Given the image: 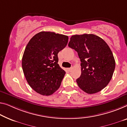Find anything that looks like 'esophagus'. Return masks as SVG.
<instances>
[{
	"label": "esophagus",
	"instance_id": "1",
	"mask_svg": "<svg viewBox=\"0 0 127 127\" xmlns=\"http://www.w3.org/2000/svg\"><path fill=\"white\" fill-rule=\"evenodd\" d=\"M72 69H73V68H72V67H70V68H68V69H67V70H68V71H71V70H72Z\"/></svg>",
	"mask_w": 127,
	"mask_h": 127
}]
</instances>
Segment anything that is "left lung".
Returning a JSON list of instances; mask_svg holds the SVG:
<instances>
[{
    "label": "left lung",
    "instance_id": "obj_1",
    "mask_svg": "<svg viewBox=\"0 0 127 127\" xmlns=\"http://www.w3.org/2000/svg\"><path fill=\"white\" fill-rule=\"evenodd\" d=\"M68 46L81 60V75L77 79L80 89L93 94L106 87L112 78L115 68L112 52L102 38L93 34L73 35Z\"/></svg>",
    "mask_w": 127,
    "mask_h": 127
}]
</instances>
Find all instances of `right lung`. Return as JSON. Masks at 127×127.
Masks as SVG:
<instances>
[{
  "label": "right lung",
  "mask_w": 127,
  "mask_h": 127,
  "mask_svg": "<svg viewBox=\"0 0 127 127\" xmlns=\"http://www.w3.org/2000/svg\"><path fill=\"white\" fill-rule=\"evenodd\" d=\"M67 36L51 32H39L31 39L22 58L27 82L42 95H50L59 89L66 72L58 64V53L67 45Z\"/></svg>",
  "instance_id": "add662e5"
}]
</instances>
